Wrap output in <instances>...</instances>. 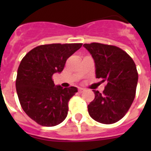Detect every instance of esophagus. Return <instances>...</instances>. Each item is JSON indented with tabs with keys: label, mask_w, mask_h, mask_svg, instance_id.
Instances as JSON below:
<instances>
[{
	"label": "esophagus",
	"mask_w": 151,
	"mask_h": 151,
	"mask_svg": "<svg viewBox=\"0 0 151 151\" xmlns=\"http://www.w3.org/2000/svg\"><path fill=\"white\" fill-rule=\"evenodd\" d=\"M78 92H79V93H82L83 92H85V89H84V88H79V90H78Z\"/></svg>",
	"instance_id": "obj_1"
}]
</instances>
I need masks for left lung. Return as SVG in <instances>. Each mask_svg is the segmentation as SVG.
Segmentation results:
<instances>
[{"label": "left lung", "instance_id": "left-lung-1", "mask_svg": "<svg viewBox=\"0 0 151 151\" xmlns=\"http://www.w3.org/2000/svg\"><path fill=\"white\" fill-rule=\"evenodd\" d=\"M95 62L96 77L106 81L103 93L92 90L95 99L88 106L92 118L103 124L118 122L135 99L138 73L136 64L126 52L116 46L85 44Z\"/></svg>", "mask_w": 151, "mask_h": 151}]
</instances>
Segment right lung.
<instances>
[{
    "label": "right lung",
    "mask_w": 151,
    "mask_h": 151,
    "mask_svg": "<svg viewBox=\"0 0 151 151\" xmlns=\"http://www.w3.org/2000/svg\"><path fill=\"white\" fill-rule=\"evenodd\" d=\"M82 44H51L37 46L22 59L15 87L22 110L42 126L60 124L68 113V102L78 92L76 87L55 85L54 73L63 71L66 59Z\"/></svg>",
    "instance_id": "obj_1"
}]
</instances>
